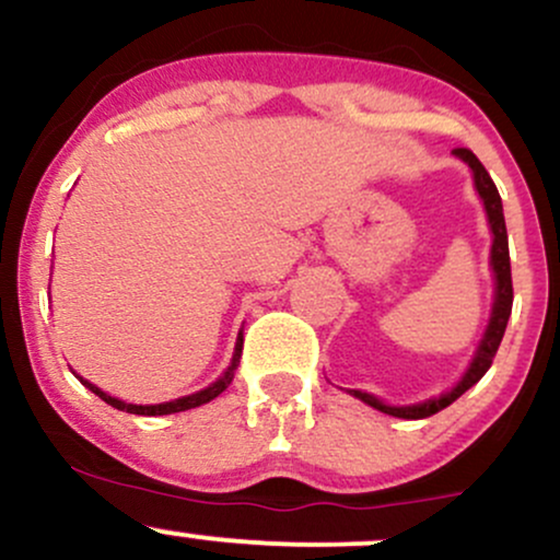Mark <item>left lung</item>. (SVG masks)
Returning a JSON list of instances; mask_svg holds the SVG:
<instances>
[{
  "instance_id": "1",
  "label": "left lung",
  "mask_w": 560,
  "mask_h": 560,
  "mask_svg": "<svg viewBox=\"0 0 560 560\" xmlns=\"http://www.w3.org/2000/svg\"><path fill=\"white\" fill-rule=\"evenodd\" d=\"M453 152L460 160H464V163H468V168L474 171V184H477L479 197L485 199L487 218H490V229H492V236H494V240H492V271H494V281H498V287H494L492 318H490V326H487L485 339H481V345H479V350H477V358H474L471 369H468L466 376L460 378L458 387L450 389L447 395L434 397V400H427V402H421V405H408V408H389V405L378 402L376 397L365 395V392L352 389V395H355L358 400L369 402L371 408L382 410V413L397 416V419H427V416L440 413V410L447 408L450 402L458 400V397L464 395L466 389H471L474 384H477L479 378L487 374V369H490V365H492L494 352H498L500 342H503L508 318H511V307H513L511 255H508V231H505L503 202H500L498 186H494V182L490 178V173L485 171V165L479 163V158L474 155L471 150H466V147H455Z\"/></svg>"
}]
</instances>
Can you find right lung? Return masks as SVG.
Instances as JSON below:
<instances>
[{"instance_id": "right-lung-1", "label": "right lung", "mask_w": 560, "mask_h": 560, "mask_svg": "<svg viewBox=\"0 0 560 560\" xmlns=\"http://www.w3.org/2000/svg\"><path fill=\"white\" fill-rule=\"evenodd\" d=\"M240 355H242V339H240V345H236V355H234V361H231L229 371H226V374H223L221 378H218L215 384H210L208 389L197 392V395L178 397V400H173V402H160V405H131V402H124V400H115V397L107 395V392H102L100 387H94L92 382H86V378H81V376H79V378H81L83 387L92 389L96 397H102V400H105L107 405H113V408L126 410V413H137V416H168V413H182V410L197 408V405L210 402V400H213V397L221 395V392L226 389L229 384H231V378H234L236 365H240Z\"/></svg>"}]
</instances>
